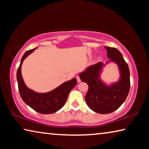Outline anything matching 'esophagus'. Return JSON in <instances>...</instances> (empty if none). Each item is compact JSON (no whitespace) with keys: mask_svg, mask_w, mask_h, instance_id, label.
I'll use <instances>...</instances> for the list:
<instances>
[{"mask_svg":"<svg viewBox=\"0 0 149 149\" xmlns=\"http://www.w3.org/2000/svg\"><path fill=\"white\" fill-rule=\"evenodd\" d=\"M76 79H77V81L78 83L81 82V79H80L79 75H77V76H76Z\"/></svg>","mask_w":149,"mask_h":149,"instance_id":"obj_1","label":"esophagus"}]
</instances>
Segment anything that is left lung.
Wrapping results in <instances>:
<instances>
[{"label":"left lung","mask_w":149,"mask_h":149,"mask_svg":"<svg viewBox=\"0 0 149 149\" xmlns=\"http://www.w3.org/2000/svg\"><path fill=\"white\" fill-rule=\"evenodd\" d=\"M109 62L116 64L120 72L117 82L107 85L100 79L105 64L99 62L87 67L79 74L81 80L89 86L85 99L91 109L99 114H109L117 110L127 98L130 89V74L128 65L121 52L116 48L105 47Z\"/></svg>","instance_id":"8db88e82"}]
</instances>
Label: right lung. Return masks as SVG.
<instances>
[{
	"label": "right lung",
	"instance_id": "1",
	"mask_svg": "<svg viewBox=\"0 0 149 149\" xmlns=\"http://www.w3.org/2000/svg\"><path fill=\"white\" fill-rule=\"evenodd\" d=\"M36 49L27 51L22 58L16 75L18 90L22 100L32 109L41 114H52L64 107L70 91L77 84V79L73 78L47 93H37L27 87L22 75V65L24 60Z\"/></svg>",
	"mask_w": 149,
	"mask_h": 149
}]
</instances>
